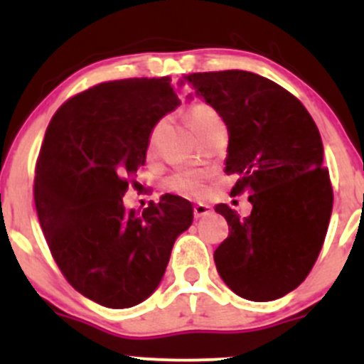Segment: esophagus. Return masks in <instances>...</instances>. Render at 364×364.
Wrapping results in <instances>:
<instances>
[{
	"label": "esophagus",
	"instance_id": "1",
	"mask_svg": "<svg viewBox=\"0 0 364 364\" xmlns=\"http://www.w3.org/2000/svg\"><path fill=\"white\" fill-rule=\"evenodd\" d=\"M209 213H211V208H209L208 204L197 203L193 205V215H196V218H204V216H208Z\"/></svg>",
	"mask_w": 364,
	"mask_h": 364
}]
</instances>
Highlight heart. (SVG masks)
I'll list each match as a JSON object with an SVG mask.
<instances>
[{"label": "heart", "instance_id": "obj_1", "mask_svg": "<svg viewBox=\"0 0 364 364\" xmlns=\"http://www.w3.org/2000/svg\"><path fill=\"white\" fill-rule=\"evenodd\" d=\"M186 117H188L190 127L193 128L196 134H200L205 128L211 127L213 123L220 121V116L216 114L215 109L204 104L193 105V107L186 112ZM167 186L172 192L183 193V196H200L204 190V176L203 172L196 171L178 172V174L171 176V178L167 179Z\"/></svg>", "mask_w": 364, "mask_h": 364}]
</instances>
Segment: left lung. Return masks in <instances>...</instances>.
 I'll use <instances>...</instances> for the list:
<instances>
[{"instance_id": "obj_1", "label": "left lung", "mask_w": 364, "mask_h": 364, "mask_svg": "<svg viewBox=\"0 0 364 364\" xmlns=\"http://www.w3.org/2000/svg\"><path fill=\"white\" fill-rule=\"evenodd\" d=\"M185 82L227 124L225 174L237 176L230 193L247 192L252 204L245 218L227 204L215 208L229 223L215 252L216 269L245 299H278L308 277L331 218L317 124L294 95L257 73H192Z\"/></svg>"}]
</instances>
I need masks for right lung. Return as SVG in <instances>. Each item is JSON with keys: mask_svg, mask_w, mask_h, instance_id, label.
I'll use <instances>...</instances> for the list:
<instances>
[{"mask_svg": "<svg viewBox=\"0 0 364 364\" xmlns=\"http://www.w3.org/2000/svg\"><path fill=\"white\" fill-rule=\"evenodd\" d=\"M179 104L168 77L109 80L65 102L47 127L33 188L40 227L68 284L102 306L148 299L193 222L192 204L171 193L142 215L123 205L153 128Z\"/></svg>", "mask_w": 364, "mask_h": 364, "instance_id": "add662e5", "label": "right lung"}]
</instances>
